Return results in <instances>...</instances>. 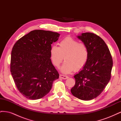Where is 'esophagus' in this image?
Returning a JSON list of instances; mask_svg holds the SVG:
<instances>
[{
  "instance_id": "obj_1",
  "label": "esophagus",
  "mask_w": 121,
  "mask_h": 121,
  "mask_svg": "<svg viewBox=\"0 0 121 121\" xmlns=\"http://www.w3.org/2000/svg\"><path fill=\"white\" fill-rule=\"evenodd\" d=\"M60 78L61 79H68L69 77L67 76H65V75H60Z\"/></svg>"
}]
</instances>
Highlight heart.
Here are the masks:
<instances>
[{"mask_svg":"<svg viewBox=\"0 0 121 121\" xmlns=\"http://www.w3.org/2000/svg\"><path fill=\"white\" fill-rule=\"evenodd\" d=\"M88 56V49L85 44L71 37L65 38L60 42L59 46H52L50 49L51 58L56 67L60 66L64 58L65 62L60 69L64 74L81 69L86 65Z\"/></svg>","mask_w":121,"mask_h":121,"instance_id":"heart-1","label":"heart"}]
</instances>
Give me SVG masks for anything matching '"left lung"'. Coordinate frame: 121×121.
Segmentation results:
<instances>
[{
  "mask_svg": "<svg viewBox=\"0 0 121 121\" xmlns=\"http://www.w3.org/2000/svg\"><path fill=\"white\" fill-rule=\"evenodd\" d=\"M77 37L87 46L89 56L86 65L74 76L75 85L71 91L80 99L89 100L100 95L110 80L112 59L107 44L99 36L87 32Z\"/></svg>",
  "mask_w": 121,
  "mask_h": 121,
  "instance_id": "1",
  "label": "left lung"
}]
</instances>
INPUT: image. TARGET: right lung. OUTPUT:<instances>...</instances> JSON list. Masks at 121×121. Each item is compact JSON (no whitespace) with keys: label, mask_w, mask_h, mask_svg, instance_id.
Masks as SVG:
<instances>
[{"label":"right lung","mask_w":121,"mask_h":121,"mask_svg":"<svg viewBox=\"0 0 121 121\" xmlns=\"http://www.w3.org/2000/svg\"><path fill=\"white\" fill-rule=\"evenodd\" d=\"M60 35L49 31L33 30L13 45L10 72L18 90L27 98L35 100L45 96L59 78L50 59V49Z\"/></svg>","instance_id":"right-lung-1"}]
</instances>
